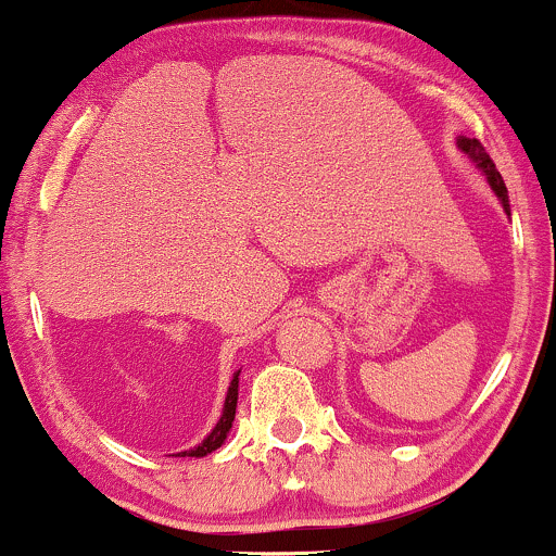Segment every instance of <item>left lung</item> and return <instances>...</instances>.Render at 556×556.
Listing matches in <instances>:
<instances>
[{
	"label": "left lung",
	"mask_w": 556,
	"mask_h": 556,
	"mask_svg": "<svg viewBox=\"0 0 556 556\" xmlns=\"http://www.w3.org/2000/svg\"><path fill=\"white\" fill-rule=\"evenodd\" d=\"M457 146H460V151H465V154H468L470 159H473L476 167L481 169L483 175H486V180H489V185H491V190H494L496 198H500V201H502L504 212L509 214V195H507V185H504L502 175H500V172H496L494 162H491V156L486 154V149H483V146H481V140H478V138H465V136H460V138H457Z\"/></svg>",
	"instance_id": "left-lung-1"
}]
</instances>
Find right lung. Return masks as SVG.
I'll return each instance as SVG.
<instances>
[{"label": "right lung", "instance_id": "obj_1", "mask_svg": "<svg viewBox=\"0 0 556 556\" xmlns=\"http://www.w3.org/2000/svg\"><path fill=\"white\" fill-rule=\"evenodd\" d=\"M238 376H240V371L232 376V381H229V389H227V397H225V407H222V418H219V424L214 426V431L208 433L206 439H203L201 444L198 446H193V450H185V452H180V455L185 457H206L208 452H214V450H219L222 444H225V439H227V433H229V429H232V420H235V407H238Z\"/></svg>", "mask_w": 556, "mask_h": 556}]
</instances>
